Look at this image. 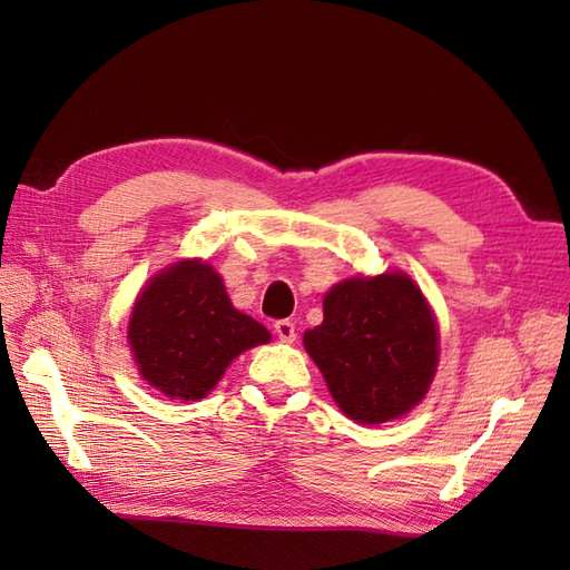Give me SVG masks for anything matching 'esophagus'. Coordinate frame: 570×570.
<instances>
[{
  "mask_svg": "<svg viewBox=\"0 0 570 570\" xmlns=\"http://www.w3.org/2000/svg\"><path fill=\"white\" fill-rule=\"evenodd\" d=\"M274 333L278 335V341H284V343H294L296 341V325L288 321V318L276 321L274 323Z\"/></svg>",
  "mask_w": 570,
  "mask_h": 570,
  "instance_id": "obj_1",
  "label": "esophagus"
}]
</instances>
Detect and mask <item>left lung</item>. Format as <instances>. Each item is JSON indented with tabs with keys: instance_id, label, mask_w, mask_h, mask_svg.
I'll list each match as a JSON object with an SVG mask.
<instances>
[{
	"instance_id": "8db88e82",
	"label": "left lung",
	"mask_w": 570,
	"mask_h": 570,
	"mask_svg": "<svg viewBox=\"0 0 570 570\" xmlns=\"http://www.w3.org/2000/svg\"><path fill=\"white\" fill-rule=\"evenodd\" d=\"M306 353L345 416L384 423L409 414L439 367V325L404 272L353 276L323 298Z\"/></svg>"
}]
</instances>
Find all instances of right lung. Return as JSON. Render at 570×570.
<instances>
[{
    "mask_svg": "<svg viewBox=\"0 0 570 570\" xmlns=\"http://www.w3.org/2000/svg\"><path fill=\"white\" fill-rule=\"evenodd\" d=\"M127 341L139 374L171 399L210 394L237 355L272 333L229 301L208 262L184 259L156 274L131 308Z\"/></svg>",
    "mask_w": 570,
    "mask_h": 570,
    "instance_id": "obj_1",
    "label": "right lung"
}]
</instances>
